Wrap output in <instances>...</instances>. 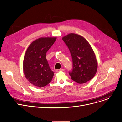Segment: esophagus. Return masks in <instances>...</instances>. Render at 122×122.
Segmentation results:
<instances>
[{
    "instance_id": "obj_1",
    "label": "esophagus",
    "mask_w": 122,
    "mask_h": 122,
    "mask_svg": "<svg viewBox=\"0 0 122 122\" xmlns=\"http://www.w3.org/2000/svg\"><path fill=\"white\" fill-rule=\"evenodd\" d=\"M64 71V69H56V72H59V71Z\"/></svg>"
}]
</instances>
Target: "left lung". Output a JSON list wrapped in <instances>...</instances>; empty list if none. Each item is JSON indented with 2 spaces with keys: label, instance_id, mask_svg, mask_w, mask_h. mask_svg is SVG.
Masks as SVG:
<instances>
[{
  "label": "left lung",
  "instance_id": "left-lung-1",
  "mask_svg": "<svg viewBox=\"0 0 122 122\" xmlns=\"http://www.w3.org/2000/svg\"><path fill=\"white\" fill-rule=\"evenodd\" d=\"M62 39L68 48L72 60L69 74L79 84L86 83L94 77L97 68L95 53L89 42L81 36L70 33Z\"/></svg>",
  "mask_w": 122,
  "mask_h": 122
}]
</instances>
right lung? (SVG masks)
Returning <instances> with one entry per match:
<instances>
[{
	"mask_svg": "<svg viewBox=\"0 0 122 122\" xmlns=\"http://www.w3.org/2000/svg\"><path fill=\"white\" fill-rule=\"evenodd\" d=\"M56 38H40L28 47L23 62L24 72L31 84L41 88L52 80L54 72L50 69L46 58V53L54 44Z\"/></svg>",
	"mask_w": 122,
	"mask_h": 122,
	"instance_id": "right-lung-1",
	"label": "right lung"
}]
</instances>
